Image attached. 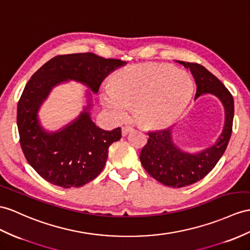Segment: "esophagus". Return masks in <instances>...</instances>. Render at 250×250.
<instances>
[{"instance_id":"esophagus-1","label":"esophagus","mask_w":250,"mask_h":250,"mask_svg":"<svg viewBox=\"0 0 250 250\" xmlns=\"http://www.w3.org/2000/svg\"><path fill=\"white\" fill-rule=\"evenodd\" d=\"M132 130H133L132 127H130V126H125V127H123V128H122V130H121L122 136L125 137V136L128 135V133H129L130 131H132Z\"/></svg>"}]
</instances>
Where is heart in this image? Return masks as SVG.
<instances>
[{
  "label": "heart",
  "instance_id": "obj_1",
  "mask_svg": "<svg viewBox=\"0 0 250 250\" xmlns=\"http://www.w3.org/2000/svg\"><path fill=\"white\" fill-rule=\"evenodd\" d=\"M194 84L188 72L167 63H139L114 73L101 102L111 119L122 122L133 108L136 120L148 128L175 123L190 103Z\"/></svg>",
  "mask_w": 250,
  "mask_h": 250
}]
</instances>
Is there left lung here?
<instances>
[{"instance_id": "obj_1", "label": "left lung", "mask_w": 250, "mask_h": 250, "mask_svg": "<svg viewBox=\"0 0 250 250\" xmlns=\"http://www.w3.org/2000/svg\"><path fill=\"white\" fill-rule=\"evenodd\" d=\"M176 62L190 69L194 76L197 86L195 100L209 94L221 102L225 121L214 144L194 153L179 147L173 138L172 127L148 132V142L141 150L140 161L151 177L169 188L195 184L212 171L227 148L234 117L233 97L220 79L200 64L180 60H176Z\"/></svg>"}]
</instances>
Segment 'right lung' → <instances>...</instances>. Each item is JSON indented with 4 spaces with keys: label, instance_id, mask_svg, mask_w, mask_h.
I'll return each mask as SVG.
<instances>
[{
    "label": "right lung",
    "instance_id": "1",
    "mask_svg": "<svg viewBox=\"0 0 250 250\" xmlns=\"http://www.w3.org/2000/svg\"><path fill=\"white\" fill-rule=\"evenodd\" d=\"M126 63L93 53L62 55L30 77L18 103L17 124L24 156L42 178L64 188H78L103 171L109 146L121 139V128L108 131L95 125L91 119L92 93H97L111 72ZM71 80L88 89L83 111L62 129L48 131L41 124V106L55 86Z\"/></svg>",
    "mask_w": 250,
    "mask_h": 250
}]
</instances>
